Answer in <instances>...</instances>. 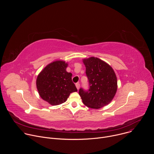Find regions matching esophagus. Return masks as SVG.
I'll use <instances>...</instances> for the list:
<instances>
[{
	"instance_id": "1",
	"label": "esophagus",
	"mask_w": 154,
	"mask_h": 154,
	"mask_svg": "<svg viewBox=\"0 0 154 154\" xmlns=\"http://www.w3.org/2000/svg\"><path fill=\"white\" fill-rule=\"evenodd\" d=\"M75 86H76V88H77V90H79V89L80 88V83H77L75 84Z\"/></svg>"
}]
</instances>
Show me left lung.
<instances>
[{
	"mask_svg": "<svg viewBox=\"0 0 154 154\" xmlns=\"http://www.w3.org/2000/svg\"><path fill=\"white\" fill-rule=\"evenodd\" d=\"M89 89L83 88L79 93L83 103L91 108H100L108 105L117 91V78L110 66L98 58L90 57L83 60Z\"/></svg>",
	"mask_w": 154,
	"mask_h": 154,
	"instance_id": "left-lung-1",
	"label": "left lung"
}]
</instances>
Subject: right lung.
I'll list each match as a JSON object with an SVG mask.
<instances>
[{
    "instance_id": "right-lung-1",
    "label": "right lung",
    "mask_w": 154,
    "mask_h": 154,
    "mask_svg": "<svg viewBox=\"0 0 154 154\" xmlns=\"http://www.w3.org/2000/svg\"><path fill=\"white\" fill-rule=\"evenodd\" d=\"M68 64L55 61L49 64L39 73L36 87L41 97L52 105L67 100L71 93L77 91L72 80V74L66 71Z\"/></svg>"
}]
</instances>
